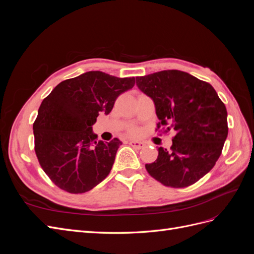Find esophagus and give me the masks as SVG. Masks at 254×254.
Masks as SVG:
<instances>
[{
	"mask_svg": "<svg viewBox=\"0 0 254 254\" xmlns=\"http://www.w3.org/2000/svg\"><path fill=\"white\" fill-rule=\"evenodd\" d=\"M129 145L132 146V147L135 149H142L146 146L143 142H140V141H130Z\"/></svg>",
	"mask_w": 254,
	"mask_h": 254,
	"instance_id": "obj_1",
	"label": "esophagus"
}]
</instances>
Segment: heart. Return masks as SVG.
<instances>
[{"label":"heart","mask_w":254,"mask_h":254,"mask_svg":"<svg viewBox=\"0 0 254 254\" xmlns=\"http://www.w3.org/2000/svg\"><path fill=\"white\" fill-rule=\"evenodd\" d=\"M130 133H131V134H137V130L133 129V130H131V131H130Z\"/></svg>","instance_id":"heart-1"}]
</instances>
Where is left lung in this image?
Wrapping results in <instances>:
<instances>
[{
  "label": "left lung",
  "mask_w": 254,
  "mask_h": 254,
  "mask_svg": "<svg viewBox=\"0 0 254 254\" xmlns=\"http://www.w3.org/2000/svg\"><path fill=\"white\" fill-rule=\"evenodd\" d=\"M136 86L155 103L160 120L156 130L162 126L175 132L171 149L159 147L146 171L165 187L191 186L221 155L228 136L225 104L209 82L178 70L136 77Z\"/></svg>",
  "instance_id": "1"
}]
</instances>
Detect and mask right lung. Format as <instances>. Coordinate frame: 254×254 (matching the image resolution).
I'll return each instance as SVG.
<instances>
[{"label":"right lung","mask_w":254,"mask_h":254,"mask_svg":"<svg viewBox=\"0 0 254 254\" xmlns=\"http://www.w3.org/2000/svg\"><path fill=\"white\" fill-rule=\"evenodd\" d=\"M134 83V77L91 71L61 81L43 99L33 125L35 152L59 189L86 193L109 175L122 142L97 141L92 125L99 113L109 114L119 95Z\"/></svg>","instance_id":"right-lung-1"}]
</instances>
